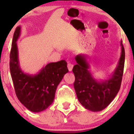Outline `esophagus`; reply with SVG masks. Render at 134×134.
<instances>
[{"mask_svg":"<svg viewBox=\"0 0 134 134\" xmlns=\"http://www.w3.org/2000/svg\"><path fill=\"white\" fill-rule=\"evenodd\" d=\"M68 68L69 71H71L73 68V65L70 63L68 64Z\"/></svg>","mask_w":134,"mask_h":134,"instance_id":"esophagus-1","label":"esophagus"}]
</instances>
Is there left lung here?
Returning a JSON list of instances; mask_svg holds the SVG:
<instances>
[{
    "label": "left lung",
    "mask_w": 134,
    "mask_h": 134,
    "mask_svg": "<svg viewBox=\"0 0 134 134\" xmlns=\"http://www.w3.org/2000/svg\"><path fill=\"white\" fill-rule=\"evenodd\" d=\"M121 52L116 67L106 79L97 80L90 70L88 56L80 54L76 55L77 65L73 67L75 76L74 87L80 103L86 109L99 111L110 104L118 93L123 74L125 51L122 41H120Z\"/></svg>",
    "instance_id": "1"
}]
</instances>
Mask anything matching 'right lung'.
I'll return each instance as SVG.
<instances>
[{"instance_id":"right-lung-1","label":"right lung","mask_w":134,"mask_h":134,"mask_svg":"<svg viewBox=\"0 0 134 134\" xmlns=\"http://www.w3.org/2000/svg\"><path fill=\"white\" fill-rule=\"evenodd\" d=\"M21 26L13 35L10 56V69L16 94L19 101L33 112L44 110L54 102L55 91L64 75L68 72L65 60L47 64L35 74L22 70L19 60L17 41Z\"/></svg>"}]
</instances>
